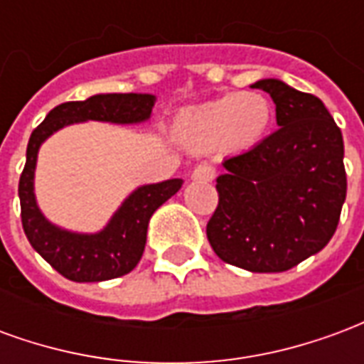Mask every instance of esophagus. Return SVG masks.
<instances>
[{
	"mask_svg": "<svg viewBox=\"0 0 364 364\" xmlns=\"http://www.w3.org/2000/svg\"><path fill=\"white\" fill-rule=\"evenodd\" d=\"M214 177H216V167L208 166V164H200L193 171V179L195 181H213Z\"/></svg>",
	"mask_w": 364,
	"mask_h": 364,
	"instance_id": "34e87169",
	"label": "esophagus"
}]
</instances>
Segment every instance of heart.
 I'll use <instances>...</instances> for the list:
<instances>
[{
  "label": "heart",
  "mask_w": 364,
  "mask_h": 364,
  "mask_svg": "<svg viewBox=\"0 0 364 364\" xmlns=\"http://www.w3.org/2000/svg\"><path fill=\"white\" fill-rule=\"evenodd\" d=\"M273 122V105L259 91L228 93L191 107L175 122L177 136L191 148L247 150L263 140Z\"/></svg>",
  "instance_id": "heart-1"
}]
</instances>
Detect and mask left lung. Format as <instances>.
Masks as SVG:
<instances>
[{"label":"left lung","mask_w":364,"mask_h":364,"mask_svg":"<svg viewBox=\"0 0 364 364\" xmlns=\"http://www.w3.org/2000/svg\"><path fill=\"white\" fill-rule=\"evenodd\" d=\"M279 128L224 159L218 206L206 224L214 253L252 273H282L321 252L347 195L343 136L326 105L281 80H259Z\"/></svg>","instance_id":"obj_1"}]
</instances>
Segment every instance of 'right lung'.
<instances>
[{
    "label": "right lung",
    "instance_id": "1",
    "mask_svg": "<svg viewBox=\"0 0 364 364\" xmlns=\"http://www.w3.org/2000/svg\"><path fill=\"white\" fill-rule=\"evenodd\" d=\"M154 103L156 97L148 93H101L85 101L62 103L46 114L28 138L27 164L19 179L23 230L35 252L70 281L99 282L130 273L142 257L151 214L181 189L183 179L138 187L124 198L101 232L77 234L54 226L36 205L35 167L38 148L56 130L74 122H144L150 119Z\"/></svg>",
    "mask_w": 364,
    "mask_h": 364
}]
</instances>
